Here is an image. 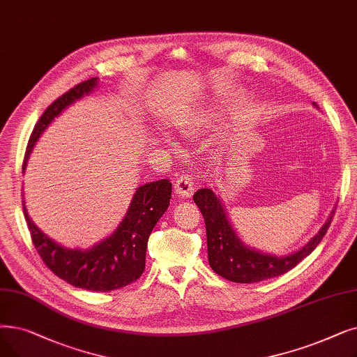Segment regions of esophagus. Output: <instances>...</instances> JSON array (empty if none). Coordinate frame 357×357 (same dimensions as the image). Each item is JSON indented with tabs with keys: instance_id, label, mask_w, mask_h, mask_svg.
Returning <instances> with one entry per match:
<instances>
[{
	"instance_id": "34e87169",
	"label": "esophagus",
	"mask_w": 357,
	"mask_h": 357,
	"mask_svg": "<svg viewBox=\"0 0 357 357\" xmlns=\"http://www.w3.org/2000/svg\"><path fill=\"white\" fill-rule=\"evenodd\" d=\"M175 194L179 198H191L194 194V181L190 175H179L175 181Z\"/></svg>"
}]
</instances>
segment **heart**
I'll return each instance as SVG.
<instances>
[{"instance_id": "b5f03b06", "label": "heart", "mask_w": 357, "mask_h": 357, "mask_svg": "<svg viewBox=\"0 0 357 357\" xmlns=\"http://www.w3.org/2000/svg\"><path fill=\"white\" fill-rule=\"evenodd\" d=\"M201 126H203V123H201V121H199V119H195L194 122H190L188 126L183 128V131H185V132H188V134H191V132H197V131L199 130V127H201Z\"/></svg>"}]
</instances>
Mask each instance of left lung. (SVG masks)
Listing matches in <instances>:
<instances>
[{
    "mask_svg": "<svg viewBox=\"0 0 357 357\" xmlns=\"http://www.w3.org/2000/svg\"><path fill=\"white\" fill-rule=\"evenodd\" d=\"M312 105L318 107L315 102ZM194 203L198 206L206 222L208 264L215 274L234 283H258L282 275L296 267L322 241L335 211L334 207L318 234L301 250L278 257L258 251L242 242L230 223L220 195L215 194V191L210 188L198 190L194 194Z\"/></svg>",
    "mask_w": 357,
    "mask_h": 357,
    "instance_id": "1",
    "label": "left lung"
}]
</instances>
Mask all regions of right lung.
I'll return each mask as SVG.
<instances>
[{
  "label": "right lung",
  "instance_id": "right-lung-1",
  "mask_svg": "<svg viewBox=\"0 0 357 357\" xmlns=\"http://www.w3.org/2000/svg\"><path fill=\"white\" fill-rule=\"evenodd\" d=\"M99 79H90L77 84L48 106L39 118L30 135L24 154L23 172L27 160L40 135L51 122L67 107L90 95L98 87ZM172 183L167 179L144 183L131 198L126 215L109 236L95 243L89 250L66 248L59 245L30 219L23 201V213L33 245L40 258L55 275L68 284L91 291H111L134 283L144 271L149 236L160 217L169 207Z\"/></svg>",
  "mask_w": 357,
  "mask_h": 357
}]
</instances>
